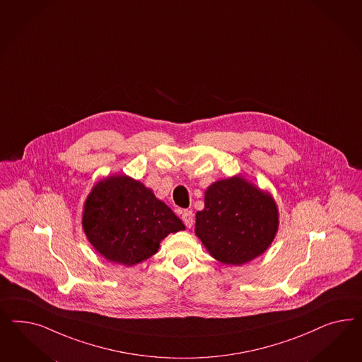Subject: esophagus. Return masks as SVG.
I'll use <instances>...</instances> for the list:
<instances>
[{"label": "esophagus", "mask_w": 362, "mask_h": 362, "mask_svg": "<svg viewBox=\"0 0 362 362\" xmlns=\"http://www.w3.org/2000/svg\"><path fill=\"white\" fill-rule=\"evenodd\" d=\"M182 220H183V223L186 224L187 228H191L192 224H194V214H192V211L185 209V211L182 212Z\"/></svg>", "instance_id": "1"}]
</instances>
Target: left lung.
Segmentation results:
<instances>
[{"label":"left lung","mask_w":362,"mask_h":362,"mask_svg":"<svg viewBox=\"0 0 362 362\" xmlns=\"http://www.w3.org/2000/svg\"><path fill=\"white\" fill-rule=\"evenodd\" d=\"M279 228L274 197L243 176L218 180L207 188L197 211L195 233L218 262L241 265L268 250Z\"/></svg>","instance_id":"left-lung-1"}]
</instances>
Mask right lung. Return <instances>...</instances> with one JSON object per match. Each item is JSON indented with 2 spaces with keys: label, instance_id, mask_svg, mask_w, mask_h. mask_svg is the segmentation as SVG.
<instances>
[{
  "label": "right lung",
  "instance_id": "obj_1",
  "mask_svg": "<svg viewBox=\"0 0 362 362\" xmlns=\"http://www.w3.org/2000/svg\"><path fill=\"white\" fill-rule=\"evenodd\" d=\"M82 227L97 252L127 267L158 252L168 233L186 228L150 188L126 175L107 176L93 187Z\"/></svg>",
  "mask_w": 362,
  "mask_h": 362
}]
</instances>
